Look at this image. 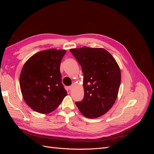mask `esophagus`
Instances as JSON below:
<instances>
[{
	"instance_id": "1",
	"label": "esophagus",
	"mask_w": 154,
	"mask_h": 154,
	"mask_svg": "<svg viewBox=\"0 0 154 154\" xmlns=\"http://www.w3.org/2000/svg\"><path fill=\"white\" fill-rule=\"evenodd\" d=\"M68 88H69V89L70 91H71V90H72V88H73V85H71V86H69Z\"/></svg>"
}]
</instances>
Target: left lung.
<instances>
[{
	"instance_id": "1",
	"label": "left lung",
	"mask_w": 154,
	"mask_h": 154,
	"mask_svg": "<svg viewBox=\"0 0 154 154\" xmlns=\"http://www.w3.org/2000/svg\"><path fill=\"white\" fill-rule=\"evenodd\" d=\"M70 51L83 74L84 97L76 105L85 117L98 118L111 109L117 98L121 83L119 66L104 49L83 47Z\"/></svg>"
}]
</instances>
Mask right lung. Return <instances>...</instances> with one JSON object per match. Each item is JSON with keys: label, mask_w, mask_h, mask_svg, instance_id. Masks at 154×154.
I'll return each instance as SVG.
<instances>
[{"label": "right lung", "mask_w": 154, "mask_h": 154, "mask_svg": "<svg viewBox=\"0 0 154 154\" xmlns=\"http://www.w3.org/2000/svg\"><path fill=\"white\" fill-rule=\"evenodd\" d=\"M66 50L51 49L35 54L23 67L20 87L26 103L36 112L54 110L67 95L60 66Z\"/></svg>", "instance_id": "right-lung-1"}]
</instances>
